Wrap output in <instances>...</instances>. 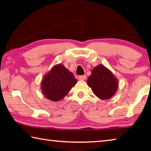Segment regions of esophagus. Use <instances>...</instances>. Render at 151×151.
<instances>
[{
  "label": "esophagus",
  "mask_w": 151,
  "mask_h": 151,
  "mask_svg": "<svg viewBox=\"0 0 151 151\" xmlns=\"http://www.w3.org/2000/svg\"><path fill=\"white\" fill-rule=\"evenodd\" d=\"M86 78V75H81V76H78V79L79 80H82V81H84L85 79Z\"/></svg>",
  "instance_id": "esophagus-1"
}]
</instances>
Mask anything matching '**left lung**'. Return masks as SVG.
Returning <instances> with one entry per match:
<instances>
[{
    "instance_id": "8db88e82",
    "label": "left lung",
    "mask_w": 151,
    "mask_h": 151,
    "mask_svg": "<svg viewBox=\"0 0 151 151\" xmlns=\"http://www.w3.org/2000/svg\"><path fill=\"white\" fill-rule=\"evenodd\" d=\"M87 84L94 94L102 100L113 96L118 88L116 77L110 70L102 65H98L92 70Z\"/></svg>"
}]
</instances>
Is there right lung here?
<instances>
[{
	"instance_id": "1",
	"label": "right lung",
	"mask_w": 151,
	"mask_h": 151,
	"mask_svg": "<svg viewBox=\"0 0 151 151\" xmlns=\"http://www.w3.org/2000/svg\"><path fill=\"white\" fill-rule=\"evenodd\" d=\"M76 83L72 73L63 65H56L43 77L42 90L45 97L57 102L67 95Z\"/></svg>"
}]
</instances>
